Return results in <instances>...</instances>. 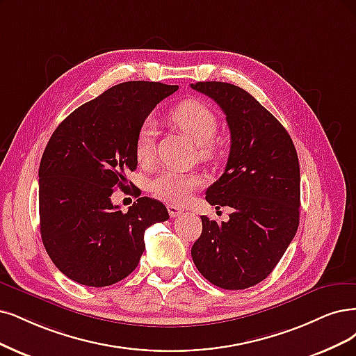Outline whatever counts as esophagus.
<instances>
[{
    "label": "esophagus",
    "instance_id": "esophagus-1",
    "mask_svg": "<svg viewBox=\"0 0 356 356\" xmlns=\"http://www.w3.org/2000/svg\"><path fill=\"white\" fill-rule=\"evenodd\" d=\"M167 209H168V214H170L171 218H175V217H177V216H180L183 213L181 208H179L177 205H171V204L167 205Z\"/></svg>",
    "mask_w": 356,
    "mask_h": 356
}]
</instances>
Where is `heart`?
Segmentation results:
<instances>
[{
  "label": "heart",
  "instance_id": "heart-1",
  "mask_svg": "<svg viewBox=\"0 0 356 356\" xmlns=\"http://www.w3.org/2000/svg\"><path fill=\"white\" fill-rule=\"evenodd\" d=\"M170 118L185 134L200 145L202 156L213 155L214 148L211 140L214 139L218 122L211 108L198 99H186L177 104L171 110ZM155 124L152 118H145L142 122L135 142V154L139 163H148L154 154ZM202 185V179L191 171H179L167 168L161 171L149 183L151 192L158 200L173 204L186 202L192 193Z\"/></svg>",
  "mask_w": 356,
  "mask_h": 356
}]
</instances>
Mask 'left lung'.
I'll return each mask as SVG.
<instances>
[{"mask_svg":"<svg viewBox=\"0 0 356 356\" xmlns=\"http://www.w3.org/2000/svg\"><path fill=\"white\" fill-rule=\"evenodd\" d=\"M192 89L214 99L230 129L225 173L205 200L230 207L229 221L202 216L192 259L204 277L241 291L268 277L299 226L300 171L292 138L268 110L239 86L196 82Z\"/></svg>","mask_w":356,"mask_h":356,"instance_id":"obj_1","label":"left lung"}]
</instances>
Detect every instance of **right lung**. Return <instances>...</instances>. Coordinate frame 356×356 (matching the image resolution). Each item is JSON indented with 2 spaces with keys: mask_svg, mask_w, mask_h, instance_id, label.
<instances>
[{
  "mask_svg": "<svg viewBox=\"0 0 356 356\" xmlns=\"http://www.w3.org/2000/svg\"><path fill=\"white\" fill-rule=\"evenodd\" d=\"M177 85L118 83L58 124L39 165L41 236L56 267L76 283L110 286L134 271L143 234L168 220L163 202L142 196L122 213L114 188L136 170L135 142L142 122Z\"/></svg>",
  "mask_w": 356,
  "mask_h": 356,
  "instance_id": "add662e5",
  "label": "right lung"
}]
</instances>
